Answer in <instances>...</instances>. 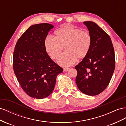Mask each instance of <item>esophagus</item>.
<instances>
[{
    "label": "esophagus",
    "mask_w": 126,
    "mask_h": 126,
    "mask_svg": "<svg viewBox=\"0 0 126 126\" xmlns=\"http://www.w3.org/2000/svg\"><path fill=\"white\" fill-rule=\"evenodd\" d=\"M69 68H64L63 69V71L64 72H67L69 70Z\"/></svg>",
    "instance_id": "34e87169"
}]
</instances>
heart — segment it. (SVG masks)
Listing matches in <instances>:
<instances>
[{"label": "heart", "instance_id": "b5f03b06", "mask_svg": "<svg viewBox=\"0 0 126 126\" xmlns=\"http://www.w3.org/2000/svg\"><path fill=\"white\" fill-rule=\"evenodd\" d=\"M92 45V37L88 32L82 31L74 26H67L55 32V37L47 36L44 45L46 52L52 59H56L65 47L66 51L57 61L61 66H69L77 59L87 56Z\"/></svg>", "mask_w": 126, "mask_h": 126}]
</instances>
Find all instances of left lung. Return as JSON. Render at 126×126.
Returning <instances> with one entry per match:
<instances>
[{"mask_svg": "<svg viewBox=\"0 0 126 126\" xmlns=\"http://www.w3.org/2000/svg\"><path fill=\"white\" fill-rule=\"evenodd\" d=\"M92 37L87 56L75 66L79 89L88 95H96L108 85L115 69L114 51L109 36L96 23L84 21Z\"/></svg>", "mask_w": 126, "mask_h": 126, "instance_id": "8db88e82", "label": "left lung"}]
</instances>
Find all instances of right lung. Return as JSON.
<instances>
[{
	"instance_id": "1",
	"label": "right lung",
	"mask_w": 126,
	"mask_h": 126,
	"mask_svg": "<svg viewBox=\"0 0 126 126\" xmlns=\"http://www.w3.org/2000/svg\"><path fill=\"white\" fill-rule=\"evenodd\" d=\"M52 25L30 26L18 40L14 52L13 69L21 88L27 95L41 99L54 89L57 75L63 69L50 58L44 43Z\"/></svg>"
}]
</instances>
